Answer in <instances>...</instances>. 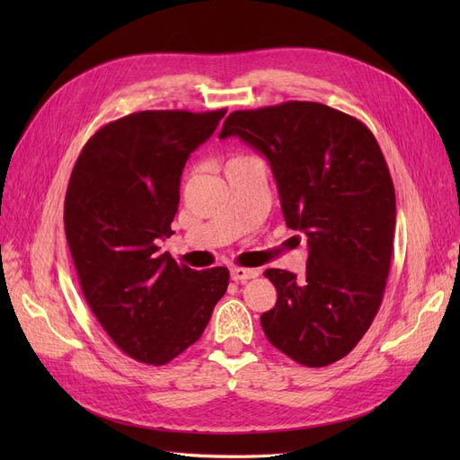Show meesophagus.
Instances as JSON below:
<instances>
[{
	"label": "esophagus",
	"mask_w": 460,
	"mask_h": 460,
	"mask_svg": "<svg viewBox=\"0 0 460 460\" xmlns=\"http://www.w3.org/2000/svg\"><path fill=\"white\" fill-rule=\"evenodd\" d=\"M230 276H232L234 282H247V280H252V278L259 276V270H255V269H240V267H234V269H230Z\"/></svg>",
	"instance_id": "34e87169"
}]
</instances>
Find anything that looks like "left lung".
Here are the masks:
<instances>
[{"label":"left lung","instance_id":"obj_1","mask_svg":"<svg viewBox=\"0 0 460 460\" xmlns=\"http://www.w3.org/2000/svg\"><path fill=\"white\" fill-rule=\"evenodd\" d=\"M235 136L269 161L284 220L307 235V272L269 269V341L305 367L349 353L380 309L395 234V190L382 149L363 122L313 102L234 111Z\"/></svg>","mask_w":460,"mask_h":460}]
</instances>
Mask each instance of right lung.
Segmentation results:
<instances>
[{
	"instance_id": "add662e5",
	"label": "right lung",
	"mask_w": 460,
	"mask_h": 460,
	"mask_svg": "<svg viewBox=\"0 0 460 460\" xmlns=\"http://www.w3.org/2000/svg\"><path fill=\"white\" fill-rule=\"evenodd\" d=\"M226 111H142L97 130L65 198V234L95 318L120 349L164 365L196 343L228 288V269L193 270L159 252L180 176Z\"/></svg>"
}]
</instances>
